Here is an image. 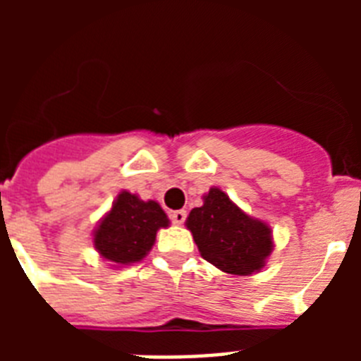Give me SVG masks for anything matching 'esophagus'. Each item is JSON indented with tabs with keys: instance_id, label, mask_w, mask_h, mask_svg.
<instances>
[{
	"instance_id": "1",
	"label": "esophagus",
	"mask_w": 361,
	"mask_h": 361,
	"mask_svg": "<svg viewBox=\"0 0 361 361\" xmlns=\"http://www.w3.org/2000/svg\"><path fill=\"white\" fill-rule=\"evenodd\" d=\"M186 216H188V213L184 212V209H177V212H171L170 219L173 224H183L184 220H186Z\"/></svg>"
}]
</instances>
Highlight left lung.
<instances>
[{
	"mask_svg": "<svg viewBox=\"0 0 361 361\" xmlns=\"http://www.w3.org/2000/svg\"><path fill=\"white\" fill-rule=\"evenodd\" d=\"M186 226L204 260L229 275H253L273 250L269 226L245 215L219 188L191 209Z\"/></svg>",
	"mask_w": 361,
	"mask_h": 361,
	"instance_id": "obj_1",
	"label": "left lung"
}]
</instances>
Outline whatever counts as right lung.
<instances>
[{"mask_svg":"<svg viewBox=\"0 0 361 361\" xmlns=\"http://www.w3.org/2000/svg\"><path fill=\"white\" fill-rule=\"evenodd\" d=\"M170 220L155 200H141L130 191H121L110 213L94 231V245L110 262H139L152 250L157 231Z\"/></svg>","mask_w":361,"mask_h":361,"instance_id":"obj_1","label":"right lung"}]
</instances>
